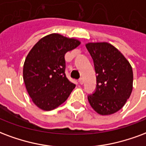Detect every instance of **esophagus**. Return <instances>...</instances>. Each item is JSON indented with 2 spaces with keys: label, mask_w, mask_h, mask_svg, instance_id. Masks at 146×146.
<instances>
[{
  "label": "esophagus",
  "mask_w": 146,
  "mask_h": 146,
  "mask_svg": "<svg viewBox=\"0 0 146 146\" xmlns=\"http://www.w3.org/2000/svg\"><path fill=\"white\" fill-rule=\"evenodd\" d=\"M79 83H80V84H84V79H83V78L79 79Z\"/></svg>",
  "instance_id": "34e87169"
}]
</instances>
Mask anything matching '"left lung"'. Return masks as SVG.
I'll list each match as a JSON object with an SVG mask.
<instances>
[{"label": "left lung", "mask_w": 146, "mask_h": 146, "mask_svg": "<svg viewBox=\"0 0 146 146\" xmlns=\"http://www.w3.org/2000/svg\"><path fill=\"white\" fill-rule=\"evenodd\" d=\"M97 74V85L88 100L101 115L114 114L121 109L132 91L133 72L130 63L117 48L107 42L88 43Z\"/></svg>", "instance_id": "obj_1"}]
</instances>
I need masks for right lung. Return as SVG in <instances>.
Returning <instances> with one entry per match:
<instances>
[{
	"instance_id": "right-lung-1",
	"label": "right lung",
	"mask_w": 146,
	"mask_h": 146,
	"mask_svg": "<svg viewBox=\"0 0 146 146\" xmlns=\"http://www.w3.org/2000/svg\"><path fill=\"white\" fill-rule=\"evenodd\" d=\"M80 44L78 40L51 34L41 38L28 54L24 63V82L39 108L53 110L65 102L75 88L65 73L64 56Z\"/></svg>"
}]
</instances>
